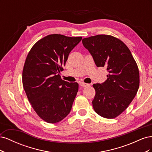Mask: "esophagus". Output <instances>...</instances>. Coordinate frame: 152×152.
<instances>
[{"mask_svg":"<svg viewBox=\"0 0 152 152\" xmlns=\"http://www.w3.org/2000/svg\"><path fill=\"white\" fill-rule=\"evenodd\" d=\"M80 85L82 87H88V86H89V84H86V83H85V82H80Z\"/></svg>","mask_w":152,"mask_h":152,"instance_id":"obj_1","label":"esophagus"}]
</instances>
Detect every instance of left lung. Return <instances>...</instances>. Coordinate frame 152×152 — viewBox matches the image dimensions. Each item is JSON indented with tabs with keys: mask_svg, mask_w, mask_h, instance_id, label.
<instances>
[{
	"mask_svg": "<svg viewBox=\"0 0 152 152\" xmlns=\"http://www.w3.org/2000/svg\"><path fill=\"white\" fill-rule=\"evenodd\" d=\"M98 67H107V79L93 84L94 111L107 118H114L125 110L135 97L140 86V73L129 49L122 40L108 35L82 39Z\"/></svg>",
	"mask_w": 152,
	"mask_h": 152,
	"instance_id": "obj_1",
	"label": "left lung"
}]
</instances>
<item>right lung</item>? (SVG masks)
Listing matches in <instances>:
<instances>
[{"label": "right lung", "mask_w": 152, "mask_h": 152, "mask_svg": "<svg viewBox=\"0 0 152 152\" xmlns=\"http://www.w3.org/2000/svg\"><path fill=\"white\" fill-rule=\"evenodd\" d=\"M82 39L49 35L37 41L27 55L23 86L32 108L48 123L62 121L72 109L79 84L62 80L59 73L71 50Z\"/></svg>", "instance_id": "right-lung-1"}]
</instances>
